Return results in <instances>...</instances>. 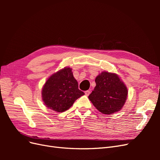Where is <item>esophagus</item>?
I'll use <instances>...</instances> for the list:
<instances>
[{"instance_id":"esophagus-1","label":"esophagus","mask_w":160,"mask_h":160,"mask_svg":"<svg viewBox=\"0 0 160 160\" xmlns=\"http://www.w3.org/2000/svg\"><path fill=\"white\" fill-rule=\"evenodd\" d=\"M90 93H91V91H89V90L85 91V95H87V96H88Z\"/></svg>"}]
</instances>
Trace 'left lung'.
Here are the masks:
<instances>
[{"instance_id": "left-lung-1", "label": "left lung", "mask_w": 160, "mask_h": 160, "mask_svg": "<svg viewBox=\"0 0 160 160\" xmlns=\"http://www.w3.org/2000/svg\"><path fill=\"white\" fill-rule=\"evenodd\" d=\"M95 83V88L89 99L97 109L109 115L122 109L128 91L117 74L103 71L96 77Z\"/></svg>"}]
</instances>
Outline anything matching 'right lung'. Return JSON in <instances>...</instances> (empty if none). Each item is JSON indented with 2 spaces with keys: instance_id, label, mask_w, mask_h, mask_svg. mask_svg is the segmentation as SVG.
<instances>
[{
  "instance_id": "obj_1",
  "label": "right lung",
  "mask_w": 160,
  "mask_h": 160,
  "mask_svg": "<svg viewBox=\"0 0 160 160\" xmlns=\"http://www.w3.org/2000/svg\"><path fill=\"white\" fill-rule=\"evenodd\" d=\"M78 83L74 78L72 69L65 67L52 75L42 89V99L47 108L57 112L69 109L82 95Z\"/></svg>"
}]
</instances>
